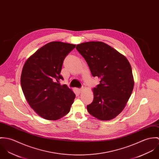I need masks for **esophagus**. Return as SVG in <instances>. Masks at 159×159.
I'll list each match as a JSON object with an SVG mask.
<instances>
[{
	"label": "esophagus",
	"mask_w": 159,
	"mask_h": 159,
	"mask_svg": "<svg viewBox=\"0 0 159 159\" xmlns=\"http://www.w3.org/2000/svg\"><path fill=\"white\" fill-rule=\"evenodd\" d=\"M77 91H78L79 93H81L82 91L83 90V88H77Z\"/></svg>",
	"instance_id": "34e87169"
}]
</instances>
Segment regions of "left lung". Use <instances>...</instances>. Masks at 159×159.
I'll use <instances>...</instances> for the list:
<instances>
[{"label":"left lung","mask_w":159,"mask_h":159,"mask_svg":"<svg viewBox=\"0 0 159 159\" xmlns=\"http://www.w3.org/2000/svg\"><path fill=\"white\" fill-rule=\"evenodd\" d=\"M76 49L86 60L92 75L101 79L97 87L92 89L94 99L87 106L89 113L101 121L114 119L123 110L134 89L129 61L102 41L82 43Z\"/></svg>","instance_id":"8db88e82"}]
</instances>
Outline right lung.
Returning <instances> with one entry per match:
<instances>
[{
  "label": "right lung",
  "mask_w": 159,
  "mask_h": 159,
  "mask_svg": "<svg viewBox=\"0 0 159 159\" xmlns=\"http://www.w3.org/2000/svg\"><path fill=\"white\" fill-rule=\"evenodd\" d=\"M75 44L61 41L49 43L32 55L23 66L20 84L30 107L41 118L55 121L70 111L75 94L66 85L60 72L66 56Z\"/></svg>",
  "instance_id": "add662e5"
}]
</instances>
